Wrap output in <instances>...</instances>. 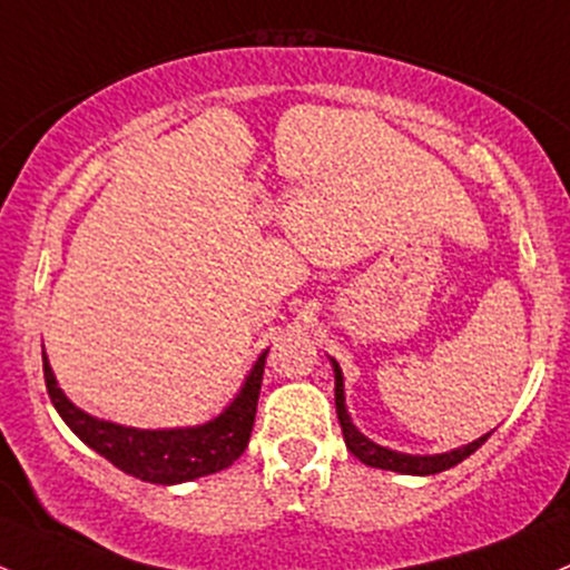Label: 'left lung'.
Instances as JSON below:
<instances>
[{
  "instance_id": "left-lung-1",
  "label": "left lung",
  "mask_w": 570,
  "mask_h": 570,
  "mask_svg": "<svg viewBox=\"0 0 570 570\" xmlns=\"http://www.w3.org/2000/svg\"><path fill=\"white\" fill-rule=\"evenodd\" d=\"M334 406H337V420H340V428H343L345 448H348L362 463H367V466L390 469V472H403V474L444 472V469L455 466V463L469 459V455H472L474 450L491 436V433H485V436H480L478 442L466 444V448H459V450H450V453H442V455H406V453H395V450L381 448V444H375L367 436H362V433L356 431L354 422H351L348 412H345L343 373H340L337 362H334Z\"/></svg>"
}]
</instances>
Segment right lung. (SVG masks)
<instances>
[{"label": "right lung", "instance_id": "add662e5", "mask_svg": "<svg viewBox=\"0 0 570 570\" xmlns=\"http://www.w3.org/2000/svg\"><path fill=\"white\" fill-rule=\"evenodd\" d=\"M266 354H261L252 373L246 375V384L236 401L216 420L197 428H175V431H137V428H122L85 414L62 395L46 354L43 379L55 409L87 448L96 450L131 478L156 485H173L222 472L233 461L242 459L249 444L252 425H255Z\"/></svg>", "mask_w": 570, "mask_h": 570}]
</instances>
